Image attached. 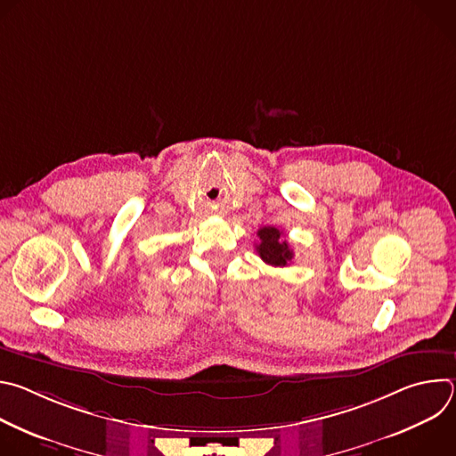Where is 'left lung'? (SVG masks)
I'll return each mask as SVG.
<instances>
[{
    "label": "left lung",
    "instance_id": "left-lung-1",
    "mask_svg": "<svg viewBox=\"0 0 456 456\" xmlns=\"http://www.w3.org/2000/svg\"><path fill=\"white\" fill-rule=\"evenodd\" d=\"M259 243L256 250L265 264L273 267H285L292 262L294 252L289 247L287 240H283V232L276 227H262L257 231Z\"/></svg>",
    "mask_w": 456,
    "mask_h": 456
}]
</instances>
